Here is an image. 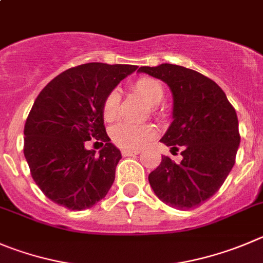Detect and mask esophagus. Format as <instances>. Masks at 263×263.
<instances>
[{"label":"esophagus","mask_w":263,"mask_h":263,"mask_svg":"<svg viewBox=\"0 0 263 263\" xmlns=\"http://www.w3.org/2000/svg\"><path fill=\"white\" fill-rule=\"evenodd\" d=\"M140 151H132V149H123L122 151V154H123V157H129V156H136V154H139Z\"/></svg>","instance_id":"34e87169"}]
</instances>
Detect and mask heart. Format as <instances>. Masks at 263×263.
<instances>
[{
  "label": "heart",
  "mask_w": 263,
  "mask_h": 263,
  "mask_svg": "<svg viewBox=\"0 0 263 263\" xmlns=\"http://www.w3.org/2000/svg\"><path fill=\"white\" fill-rule=\"evenodd\" d=\"M135 92L145 100L149 105H157L163 98V88L152 78H141L134 84ZM119 93L112 90L105 98L102 105V115L105 120H112L118 114ZM156 136V128L152 124H131L120 122L111 129L114 143L124 149H139Z\"/></svg>",
  "instance_id": "1"
}]
</instances>
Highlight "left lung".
Instances as JSON below:
<instances>
[{
  "instance_id": "8db88e82",
  "label": "left lung",
  "mask_w": 263,
  "mask_h": 263,
  "mask_svg": "<svg viewBox=\"0 0 263 263\" xmlns=\"http://www.w3.org/2000/svg\"><path fill=\"white\" fill-rule=\"evenodd\" d=\"M144 72L162 80L173 93V123L161 143L183 156L180 163L162 156L149 174L157 197L166 205L188 210L209 200L235 165L240 145L239 120L222 88L212 79L183 66H143Z\"/></svg>"
}]
</instances>
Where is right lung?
I'll list each match as a JSON object with an SVG mask.
<instances>
[{
    "label": "right lung",
    "mask_w": 263,
    "mask_h": 263,
    "mask_svg": "<svg viewBox=\"0 0 263 263\" xmlns=\"http://www.w3.org/2000/svg\"><path fill=\"white\" fill-rule=\"evenodd\" d=\"M136 70L134 65L85 63L55 76L37 96L24 126V157L49 200L83 210L107 195L122 154L110 143L102 105ZM92 138L105 143L98 156L85 149Z\"/></svg>",
    "instance_id": "add662e5"
}]
</instances>
